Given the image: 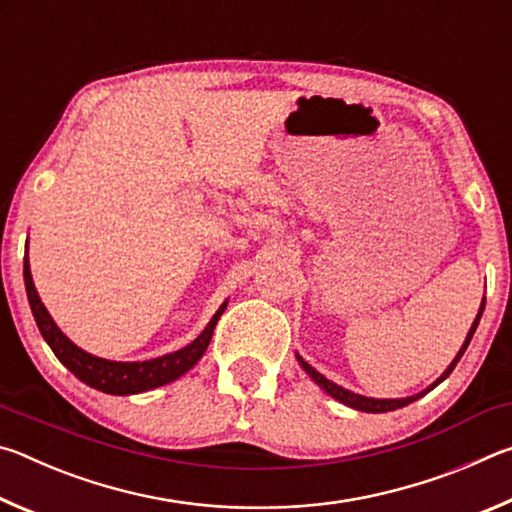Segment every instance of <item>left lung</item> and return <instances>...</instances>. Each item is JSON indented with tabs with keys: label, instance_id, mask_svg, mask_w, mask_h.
I'll return each instance as SVG.
<instances>
[{
	"label": "left lung",
	"instance_id": "obj_1",
	"mask_svg": "<svg viewBox=\"0 0 512 512\" xmlns=\"http://www.w3.org/2000/svg\"><path fill=\"white\" fill-rule=\"evenodd\" d=\"M483 309H485V298L481 300L479 314H476L474 323H472V327H470V332H467L465 341H463V345H461V350L456 352L454 361L449 363V366H447V370L443 372V375H440L436 381H433V384H429L427 388H424V391L415 393V395H409V397H393V400H379V397H366V395L352 393V391H348V388H343V386H339V384H334V381H329L325 375H320V372H318L314 366H309V363H307L305 359H302L298 352H296V359H298V363H300V368L305 370L307 375L311 377V381H314V384H318L320 388H323V391H325L329 397H334V400H339L341 404L350 406V409H354V411H366V413H388V411L402 409V406L411 404V402H415V400H420V397H424V395H427L429 391H433V388H436V386L440 384V381H445L449 375H452V370L456 368V363L461 361V357H463L465 350H467V345H470L472 336H474V332H476V327H479V320H481Z\"/></svg>",
	"mask_w": 512,
	"mask_h": 512
}]
</instances>
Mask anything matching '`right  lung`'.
Wrapping results in <instances>:
<instances>
[{"label": "right lung", "mask_w": 512, "mask_h": 512, "mask_svg": "<svg viewBox=\"0 0 512 512\" xmlns=\"http://www.w3.org/2000/svg\"><path fill=\"white\" fill-rule=\"evenodd\" d=\"M24 287H27L29 305L42 339L47 341L51 350H54L58 361L63 363L74 377H79L83 384H88L108 395L146 393L183 377L187 370H192L196 363L201 361L207 345L212 341L214 327L219 323L225 307H228V300H225L223 305L216 309V314L212 316L203 332L198 334L192 343H187L185 348L162 354V357H155L149 361H110L81 350L79 345L69 341L67 336L60 332V327L54 323V318H51L47 307L42 305L36 284H33L29 257H24Z\"/></svg>", "instance_id": "1"}]
</instances>
